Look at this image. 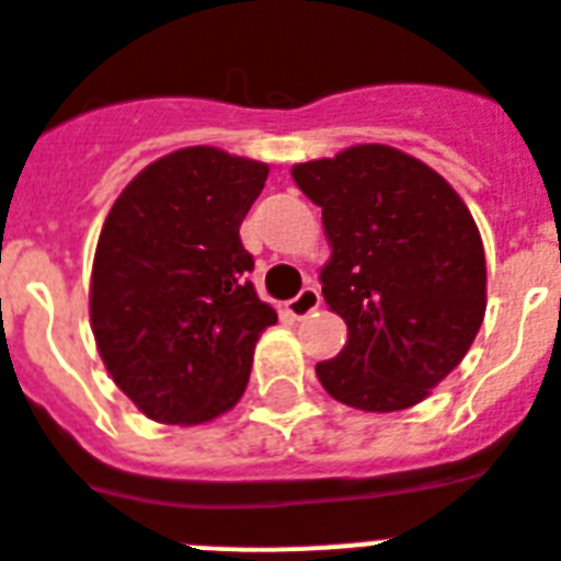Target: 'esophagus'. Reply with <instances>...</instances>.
Segmentation results:
<instances>
[{"label":"esophagus","mask_w":561,"mask_h":561,"mask_svg":"<svg viewBox=\"0 0 561 561\" xmlns=\"http://www.w3.org/2000/svg\"><path fill=\"white\" fill-rule=\"evenodd\" d=\"M318 306H320V291L314 289V286H306V289H300L298 298H291L289 304H286V312H289L295 320H300L306 318V314H312Z\"/></svg>","instance_id":"esophagus-1"}]
</instances>
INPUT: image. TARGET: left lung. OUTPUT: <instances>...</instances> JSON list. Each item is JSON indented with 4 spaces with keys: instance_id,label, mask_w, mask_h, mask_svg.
Instances as JSON below:
<instances>
[{
    "instance_id": "obj_1",
    "label": "left lung",
    "mask_w": 561,
    "mask_h": 561,
    "mask_svg": "<svg viewBox=\"0 0 561 561\" xmlns=\"http://www.w3.org/2000/svg\"><path fill=\"white\" fill-rule=\"evenodd\" d=\"M323 209L320 270L348 340L318 363L323 389L360 411H403L459 366L485 318V249L451 184L417 158L357 144L291 167Z\"/></svg>"
}]
</instances>
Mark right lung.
Returning a JSON list of instances; mask_svg holds the SVG:
<instances>
[{
	"mask_svg": "<svg viewBox=\"0 0 561 561\" xmlns=\"http://www.w3.org/2000/svg\"><path fill=\"white\" fill-rule=\"evenodd\" d=\"M270 167L215 147L152 161L104 221L90 323L110 377L156 423L198 425L241 400L261 332L241 224Z\"/></svg>",
	"mask_w": 561,
	"mask_h": 561,
	"instance_id": "obj_1",
	"label": "right lung"
}]
</instances>
